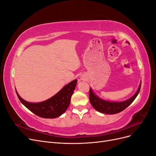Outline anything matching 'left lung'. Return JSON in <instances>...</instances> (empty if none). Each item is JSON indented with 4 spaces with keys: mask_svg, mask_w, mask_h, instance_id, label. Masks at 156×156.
Wrapping results in <instances>:
<instances>
[{
    "mask_svg": "<svg viewBox=\"0 0 156 156\" xmlns=\"http://www.w3.org/2000/svg\"><path fill=\"white\" fill-rule=\"evenodd\" d=\"M140 87L141 83L140 84L137 91L135 94V95L133 96H132L131 98L128 99V100L122 102H111L101 100V99L99 98L98 96H96L95 94L93 93L92 89L90 88V101L91 105L93 106V107L98 112L109 115L116 114V113H119L122 111H124L125 108H126L134 101V100L136 98V97L137 96L138 94L140 92Z\"/></svg>",
    "mask_w": 156,
    "mask_h": 156,
    "instance_id": "obj_1",
    "label": "left lung"
}]
</instances>
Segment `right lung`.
I'll return each instance as SVG.
<instances>
[{
    "instance_id": "obj_1",
    "label": "right lung",
    "mask_w": 156,
    "mask_h": 156,
    "mask_svg": "<svg viewBox=\"0 0 156 156\" xmlns=\"http://www.w3.org/2000/svg\"><path fill=\"white\" fill-rule=\"evenodd\" d=\"M77 81L76 79L73 80L54 96L40 103L27 102L22 99L17 92L16 94L23 104L37 116L44 119H54L60 116L67 110Z\"/></svg>"
}]
</instances>
